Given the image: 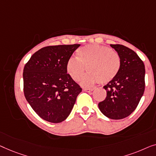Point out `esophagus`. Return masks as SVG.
<instances>
[{
    "instance_id": "34e87169",
    "label": "esophagus",
    "mask_w": 156,
    "mask_h": 156,
    "mask_svg": "<svg viewBox=\"0 0 156 156\" xmlns=\"http://www.w3.org/2000/svg\"><path fill=\"white\" fill-rule=\"evenodd\" d=\"M93 90V89L92 88H84L83 89V91H85V92H87V93H90Z\"/></svg>"
}]
</instances>
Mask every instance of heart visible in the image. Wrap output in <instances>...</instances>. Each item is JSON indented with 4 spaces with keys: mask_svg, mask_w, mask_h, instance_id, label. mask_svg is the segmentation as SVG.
<instances>
[{
    "mask_svg": "<svg viewBox=\"0 0 156 156\" xmlns=\"http://www.w3.org/2000/svg\"><path fill=\"white\" fill-rule=\"evenodd\" d=\"M78 57H72L67 63V71L74 80L83 77V86H90L99 82L105 84L113 80L119 73L120 57L111 48L98 44L87 45L79 49Z\"/></svg>",
    "mask_w": 156,
    "mask_h": 156,
    "instance_id": "obj_1",
    "label": "heart"
}]
</instances>
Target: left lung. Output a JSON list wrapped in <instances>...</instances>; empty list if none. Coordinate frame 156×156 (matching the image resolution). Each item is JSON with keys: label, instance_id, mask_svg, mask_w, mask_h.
<instances>
[{"label": "left lung", "instance_id": "8db88e82", "mask_svg": "<svg viewBox=\"0 0 156 156\" xmlns=\"http://www.w3.org/2000/svg\"><path fill=\"white\" fill-rule=\"evenodd\" d=\"M120 57L117 76L104 88L105 100L98 107L103 115L112 119H122L135 110L145 90V66L135 51L121 44H110Z\"/></svg>", "mask_w": 156, "mask_h": 156}]
</instances>
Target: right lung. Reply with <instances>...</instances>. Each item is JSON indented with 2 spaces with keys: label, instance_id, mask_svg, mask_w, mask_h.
I'll list each match as a JSON object with an SVG mask.
<instances>
[{
  "label": "right lung",
  "instance_id": "1",
  "mask_svg": "<svg viewBox=\"0 0 156 156\" xmlns=\"http://www.w3.org/2000/svg\"><path fill=\"white\" fill-rule=\"evenodd\" d=\"M80 44L49 46L31 56L23 70L24 94L45 121L60 123L71 113L82 88L67 73V63Z\"/></svg>",
  "mask_w": 156,
  "mask_h": 156
}]
</instances>
